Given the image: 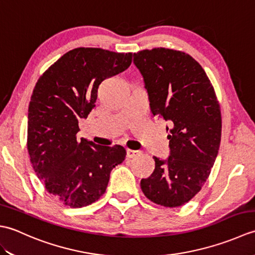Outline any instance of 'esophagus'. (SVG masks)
Segmentation results:
<instances>
[{
    "instance_id": "1",
    "label": "esophagus",
    "mask_w": 255,
    "mask_h": 255,
    "mask_svg": "<svg viewBox=\"0 0 255 255\" xmlns=\"http://www.w3.org/2000/svg\"><path fill=\"white\" fill-rule=\"evenodd\" d=\"M140 152L136 150H131V149H127V158L128 159H132L134 156L138 155Z\"/></svg>"
}]
</instances>
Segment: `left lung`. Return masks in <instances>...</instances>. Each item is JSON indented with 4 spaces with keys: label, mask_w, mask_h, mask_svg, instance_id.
Here are the masks:
<instances>
[{
    "label": "left lung",
    "mask_w": 255,
    "mask_h": 255,
    "mask_svg": "<svg viewBox=\"0 0 255 255\" xmlns=\"http://www.w3.org/2000/svg\"><path fill=\"white\" fill-rule=\"evenodd\" d=\"M153 116L170 123V156H153L155 169L142 178L145 197L164 207L189 202L207 180L221 139L220 106L207 74L187 53L153 48L133 53Z\"/></svg>",
    "instance_id": "obj_1"
}]
</instances>
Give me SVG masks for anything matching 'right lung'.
I'll list each match as a JSON object with an SVG mask.
<instances>
[{
	"label": "right lung",
	"instance_id": "obj_1",
	"mask_svg": "<svg viewBox=\"0 0 255 255\" xmlns=\"http://www.w3.org/2000/svg\"><path fill=\"white\" fill-rule=\"evenodd\" d=\"M132 53L75 48L38 79L28 106L27 149L48 193L71 208H81L105 193L111 171L126 156L122 145L105 147L77 139L79 119L95 107L97 89L128 69Z\"/></svg>",
	"mask_w": 255,
	"mask_h": 255
}]
</instances>
